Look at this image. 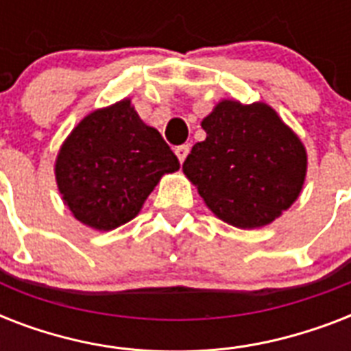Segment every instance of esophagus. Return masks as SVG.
I'll return each instance as SVG.
<instances>
[{"label":"esophagus","mask_w":351,"mask_h":351,"mask_svg":"<svg viewBox=\"0 0 351 351\" xmlns=\"http://www.w3.org/2000/svg\"><path fill=\"white\" fill-rule=\"evenodd\" d=\"M189 149H191V147H189L187 143H184V145H178V147L175 149V153H176V156H178V160H180V164L187 158V154H189Z\"/></svg>","instance_id":"obj_1"}]
</instances>
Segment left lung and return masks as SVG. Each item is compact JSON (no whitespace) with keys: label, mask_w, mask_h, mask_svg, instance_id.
I'll list each match as a JSON object with an SVG mask.
<instances>
[{"label":"left lung","mask_w":351,"mask_h":351,"mask_svg":"<svg viewBox=\"0 0 351 351\" xmlns=\"http://www.w3.org/2000/svg\"><path fill=\"white\" fill-rule=\"evenodd\" d=\"M202 129L206 140L193 145L182 169L220 220L262 228L299 198L306 149L271 107L222 100Z\"/></svg>","instance_id":"left-lung-1"}]
</instances>
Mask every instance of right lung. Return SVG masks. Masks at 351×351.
<instances>
[{"instance_id":"obj_1","label":"right lung","mask_w":351,"mask_h":351,"mask_svg":"<svg viewBox=\"0 0 351 351\" xmlns=\"http://www.w3.org/2000/svg\"><path fill=\"white\" fill-rule=\"evenodd\" d=\"M180 162L131 100L96 109L80 121L56 158V182L74 219L111 231L140 213L165 173Z\"/></svg>"}]
</instances>
